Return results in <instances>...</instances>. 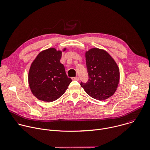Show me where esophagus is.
<instances>
[{"instance_id": "34e87169", "label": "esophagus", "mask_w": 150, "mask_h": 150, "mask_svg": "<svg viewBox=\"0 0 150 150\" xmlns=\"http://www.w3.org/2000/svg\"><path fill=\"white\" fill-rule=\"evenodd\" d=\"M72 79L74 81H78L79 78L78 77H73V78H72Z\"/></svg>"}]
</instances>
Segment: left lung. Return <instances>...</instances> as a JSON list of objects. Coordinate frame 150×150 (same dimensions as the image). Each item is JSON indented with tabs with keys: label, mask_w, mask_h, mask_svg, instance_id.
<instances>
[{
	"label": "left lung",
	"mask_w": 150,
	"mask_h": 150,
	"mask_svg": "<svg viewBox=\"0 0 150 150\" xmlns=\"http://www.w3.org/2000/svg\"><path fill=\"white\" fill-rule=\"evenodd\" d=\"M89 79L81 86L92 98L104 100L116 92L120 80L119 68L105 50L92 48L85 52Z\"/></svg>",
	"instance_id": "obj_1"
}]
</instances>
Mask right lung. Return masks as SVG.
I'll return each instance as SVG.
<instances>
[{
	"label": "right lung",
	"instance_id": "obj_1",
	"mask_svg": "<svg viewBox=\"0 0 150 150\" xmlns=\"http://www.w3.org/2000/svg\"><path fill=\"white\" fill-rule=\"evenodd\" d=\"M62 51L49 48L41 51L32 62L28 72V84L33 94L39 100L52 102L67 90L72 79L60 63Z\"/></svg>",
	"mask_w": 150,
	"mask_h": 150
}]
</instances>
